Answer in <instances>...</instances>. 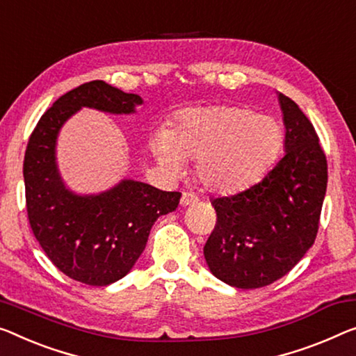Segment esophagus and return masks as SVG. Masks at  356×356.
Instances as JSON below:
<instances>
[{"label":"esophagus","mask_w":356,"mask_h":356,"mask_svg":"<svg viewBox=\"0 0 356 356\" xmlns=\"http://www.w3.org/2000/svg\"><path fill=\"white\" fill-rule=\"evenodd\" d=\"M195 203H198V196L193 195V193L185 192V193L182 195V198H180V204H182L184 208H187V206L195 204Z\"/></svg>","instance_id":"esophagus-1"}]
</instances>
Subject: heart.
Wrapping results in <instances>:
<instances>
[{
    "mask_svg": "<svg viewBox=\"0 0 356 356\" xmlns=\"http://www.w3.org/2000/svg\"><path fill=\"white\" fill-rule=\"evenodd\" d=\"M283 147L277 120L256 111L214 105L180 113L171 129H158L152 152L158 163L180 174L196 161V176L211 192L233 193L261 180Z\"/></svg>",
    "mask_w": 356,
    "mask_h": 356,
    "instance_id": "b5f03b06",
    "label": "heart"
}]
</instances>
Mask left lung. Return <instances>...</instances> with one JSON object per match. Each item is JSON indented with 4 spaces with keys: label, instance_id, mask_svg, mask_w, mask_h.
<instances>
[{
    "label": "left lung",
    "instance_id": "obj_1",
    "mask_svg": "<svg viewBox=\"0 0 356 356\" xmlns=\"http://www.w3.org/2000/svg\"><path fill=\"white\" fill-rule=\"evenodd\" d=\"M277 94L284 156L251 188L211 200L217 224L204 259L211 273L233 288H264L284 277L314 245L320 224L326 156L299 105Z\"/></svg>",
    "mask_w": 356,
    "mask_h": 356
}]
</instances>
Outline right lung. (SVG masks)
I'll return each instance as SVG.
<instances>
[{
  "label": "right lung",
  "mask_w": 356,
  "mask_h": 356,
  "mask_svg": "<svg viewBox=\"0 0 356 356\" xmlns=\"http://www.w3.org/2000/svg\"><path fill=\"white\" fill-rule=\"evenodd\" d=\"M144 104L105 81L84 83L52 104L31 132L24 160L30 227L51 262L72 280L108 286L131 272L160 216L176 211L179 192L123 179L100 193L67 187L57 166L60 129L83 107L132 115Z\"/></svg>",
  "instance_id": "1"
}]
</instances>
